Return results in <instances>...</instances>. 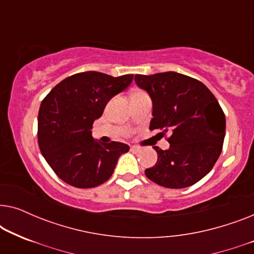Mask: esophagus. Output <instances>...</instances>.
<instances>
[{
  "label": "esophagus",
  "instance_id": "1",
  "mask_svg": "<svg viewBox=\"0 0 254 254\" xmlns=\"http://www.w3.org/2000/svg\"><path fill=\"white\" fill-rule=\"evenodd\" d=\"M130 150H131V151H134V152H138V151H140V148L136 147V145H131V147H130Z\"/></svg>",
  "mask_w": 254,
  "mask_h": 254
}]
</instances>
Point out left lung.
<instances>
[{"instance_id": "1", "label": "left lung", "mask_w": 254, "mask_h": 254, "mask_svg": "<svg viewBox=\"0 0 254 254\" xmlns=\"http://www.w3.org/2000/svg\"><path fill=\"white\" fill-rule=\"evenodd\" d=\"M135 83L150 96V130H168L170 148L155 147L157 163L145 170L151 182L168 189L192 186L213 169L225 136V116L203 83L175 71L135 75Z\"/></svg>"}]
</instances>
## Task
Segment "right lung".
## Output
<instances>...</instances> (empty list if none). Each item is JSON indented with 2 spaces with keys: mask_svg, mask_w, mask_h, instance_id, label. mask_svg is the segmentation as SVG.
<instances>
[{
  "mask_svg": "<svg viewBox=\"0 0 254 254\" xmlns=\"http://www.w3.org/2000/svg\"><path fill=\"white\" fill-rule=\"evenodd\" d=\"M133 78L134 75L79 72L59 83L43 100L38 143L48 165L64 183L77 189L98 186L110 179L118 159L129 150L121 142L100 143L91 129L106 104Z\"/></svg>",
  "mask_w": 254,
  "mask_h": 254,
  "instance_id": "obj_1",
  "label": "right lung"
}]
</instances>
